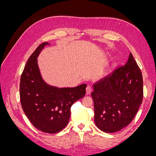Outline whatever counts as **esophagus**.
Returning <instances> with one entry per match:
<instances>
[{"label": "esophagus", "instance_id": "34e87169", "mask_svg": "<svg viewBox=\"0 0 156 156\" xmlns=\"http://www.w3.org/2000/svg\"><path fill=\"white\" fill-rule=\"evenodd\" d=\"M86 92H87V94H90L91 93V92H92V87H91V86L88 85L87 87Z\"/></svg>", "mask_w": 156, "mask_h": 156}]
</instances>
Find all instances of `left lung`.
<instances>
[{"label": "left lung", "instance_id": "1", "mask_svg": "<svg viewBox=\"0 0 156 156\" xmlns=\"http://www.w3.org/2000/svg\"><path fill=\"white\" fill-rule=\"evenodd\" d=\"M94 122L106 133H115L134 119L142 103V73L131 53L125 66L116 68L93 85Z\"/></svg>", "mask_w": 156, "mask_h": 156}]
</instances>
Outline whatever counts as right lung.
<instances>
[{
	"label": "right lung",
	"mask_w": 156,
	"mask_h": 156,
	"mask_svg": "<svg viewBox=\"0 0 156 156\" xmlns=\"http://www.w3.org/2000/svg\"><path fill=\"white\" fill-rule=\"evenodd\" d=\"M48 42L41 44L28 59L21 74L20 95L23 111L36 128L56 133L66 126L73 103L86 94V84L74 88L48 85L42 79L37 57Z\"/></svg>",
	"instance_id": "add662e5"
}]
</instances>
